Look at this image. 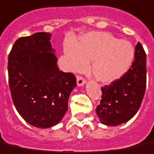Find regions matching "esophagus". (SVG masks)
<instances>
[{"instance_id": "obj_1", "label": "esophagus", "mask_w": 154, "mask_h": 154, "mask_svg": "<svg viewBox=\"0 0 154 154\" xmlns=\"http://www.w3.org/2000/svg\"><path fill=\"white\" fill-rule=\"evenodd\" d=\"M77 85L79 86H83V85H85V83H86V79L82 77V76H79V75H77Z\"/></svg>"}]
</instances>
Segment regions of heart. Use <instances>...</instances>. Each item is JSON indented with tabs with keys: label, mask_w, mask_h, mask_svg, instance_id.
<instances>
[{
	"label": "heart",
	"mask_w": 154,
	"mask_h": 154,
	"mask_svg": "<svg viewBox=\"0 0 154 154\" xmlns=\"http://www.w3.org/2000/svg\"><path fill=\"white\" fill-rule=\"evenodd\" d=\"M65 54L73 71H81L92 61L91 70L99 82L109 84L121 78L131 66L135 49L127 41L105 32H92L78 42L65 45Z\"/></svg>",
	"instance_id": "b5f03b06"
}]
</instances>
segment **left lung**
I'll use <instances>...</instances> for the list:
<instances>
[{"mask_svg":"<svg viewBox=\"0 0 154 154\" xmlns=\"http://www.w3.org/2000/svg\"><path fill=\"white\" fill-rule=\"evenodd\" d=\"M146 54L140 42L135 60L122 77L101 87L100 103L95 109L101 123L118 126L131 119L138 112L146 89Z\"/></svg>","mask_w":154,"mask_h":154,"instance_id":"left-lung-1","label":"left lung"}]
</instances>
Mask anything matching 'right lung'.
<instances>
[{
  "instance_id": "1",
  "label": "right lung",
  "mask_w": 154,
  "mask_h": 154,
  "mask_svg": "<svg viewBox=\"0 0 154 154\" xmlns=\"http://www.w3.org/2000/svg\"><path fill=\"white\" fill-rule=\"evenodd\" d=\"M51 33L19 37L8 57L10 94L20 116L32 126L46 128L62 120L77 86L72 72L60 71L51 48Z\"/></svg>"
}]
</instances>
